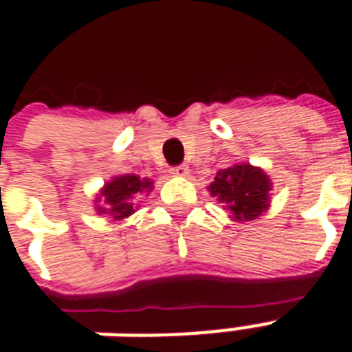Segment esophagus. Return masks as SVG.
<instances>
[{
  "label": "esophagus",
  "mask_w": 352,
  "mask_h": 352,
  "mask_svg": "<svg viewBox=\"0 0 352 352\" xmlns=\"http://www.w3.org/2000/svg\"><path fill=\"white\" fill-rule=\"evenodd\" d=\"M169 173H171L173 177L188 175V166H184V164H181V166H175V168L169 169Z\"/></svg>",
  "instance_id": "1"
}]
</instances>
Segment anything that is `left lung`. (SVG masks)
<instances>
[{"label": "left lung", "instance_id": "obj_1", "mask_svg": "<svg viewBox=\"0 0 352 352\" xmlns=\"http://www.w3.org/2000/svg\"><path fill=\"white\" fill-rule=\"evenodd\" d=\"M272 181L260 168L251 164H236L221 169L209 184L211 196L226 204L230 217L237 222L254 221L270 207Z\"/></svg>", "mask_w": 352, "mask_h": 352}]
</instances>
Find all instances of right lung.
I'll use <instances>...</instances> for the list:
<instances>
[{"instance_id":"right-lung-1","label":"right lung","mask_w":352,"mask_h":352,"mask_svg":"<svg viewBox=\"0 0 352 352\" xmlns=\"http://www.w3.org/2000/svg\"><path fill=\"white\" fill-rule=\"evenodd\" d=\"M151 188H153V181L139 179L138 175L113 177L109 183H105L100 196L96 199L106 207L98 206L96 209H98V213H109L111 219H115V221H122L133 213V209H135L133 201L139 198V194L151 192Z\"/></svg>"}]
</instances>
